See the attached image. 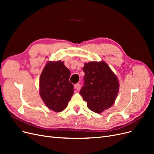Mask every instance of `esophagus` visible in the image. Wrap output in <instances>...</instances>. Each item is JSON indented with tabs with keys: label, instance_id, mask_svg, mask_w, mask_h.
I'll return each instance as SVG.
<instances>
[{
	"label": "esophagus",
	"instance_id": "34e87169",
	"mask_svg": "<svg viewBox=\"0 0 154 154\" xmlns=\"http://www.w3.org/2000/svg\"><path fill=\"white\" fill-rule=\"evenodd\" d=\"M74 88H75L76 90L80 89V83H76V84L74 85Z\"/></svg>",
	"mask_w": 154,
	"mask_h": 154
}]
</instances>
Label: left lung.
<instances>
[{"label": "left lung", "instance_id": "obj_1", "mask_svg": "<svg viewBox=\"0 0 154 154\" xmlns=\"http://www.w3.org/2000/svg\"><path fill=\"white\" fill-rule=\"evenodd\" d=\"M83 71L84 85L80 94L87 102L88 108L96 113L109 109L118 94L117 76L103 61L86 63Z\"/></svg>", "mask_w": 154, "mask_h": 154}]
</instances>
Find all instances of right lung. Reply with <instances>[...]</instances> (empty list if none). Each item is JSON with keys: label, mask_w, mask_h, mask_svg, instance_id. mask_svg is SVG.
<instances>
[{"label": "right lung", "mask_w": 154, "mask_h": 154, "mask_svg": "<svg viewBox=\"0 0 154 154\" xmlns=\"http://www.w3.org/2000/svg\"><path fill=\"white\" fill-rule=\"evenodd\" d=\"M70 75L63 62H49L44 68L40 77V94L49 109L58 112L67 107L74 93Z\"/></svg>", "instance_id": "1"}]
</instances>
